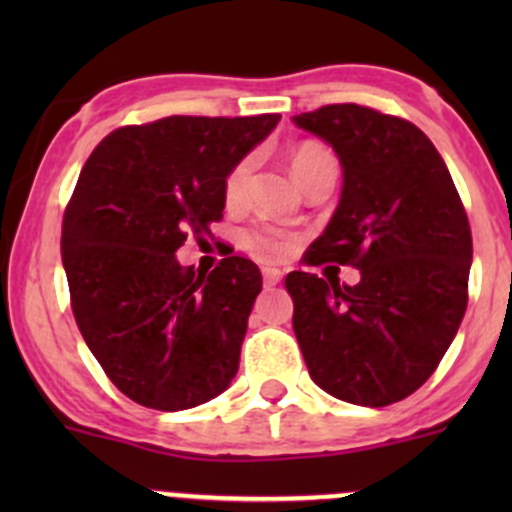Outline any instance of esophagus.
<instances>
[{
	"label": "esophagus",
	"mask_w": 512,
	"mask_h": 512,
	"mask_svg": "<svg viewBox=\"0 0 512 512\" xmlns=\"http://www.w3.org/2000/svg\"><path fill=\"white\" fill-rule=\"evenodd\" d=\"M282 282V272L277 267H262V285L275 287Z\"/></svg>",
	"instance_id": "1"
}]
</instances>
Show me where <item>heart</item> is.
<instances>
[{"label":"heart","mask_w":512,"mask_h":512,"mask_svg":"<svg viewBox=\"0 0 512 512\" xmlns=\"http://www.w3.org/2000/svg\"><path fill=\"white\" fill-rule=\"evenodd\" d=\"M289 163H292V173L294 178H297V183H302L304 175L312 173L317 165L334 163V158L327 148L317 146V143H302V146H297L292 153H289ZM250 170H252L250 158H242L240 163H235L230 168V173H227L225 178V188H223L227 205H237L242 200L247 178H250ZM242 242H245L247 250L257 252V255L262 257H280L285 255L289 247L285 232L275 230V227L270 225H255L250 227V230H245Z\"/></svg>","instance_id":"obj_1"}]
</instances>
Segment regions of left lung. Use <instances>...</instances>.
I'll return each instance as SVG.
<instances>
[{
    "instance_id": "8db88e82",
    "label": "left lung",
    "mask_w": 512,
    "mask_h": 512,
    "mask_svg": "<svg viewBox=\"0 0 512 512\" xmlns=\"http://www.w3.org/2000/svg\"><path fill=\"white\" fill-rule=\"evenodd\" d=\"M294 123L324 138L344 168L337 213L302 262L361 270L356 285L289 272L299 349L327 394L396 404L426 384L466 314V208L441 153L406 118L329 103Z\"/></svg>"
}]
</instances>
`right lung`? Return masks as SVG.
<instances>
[{
    "label": "right lung",
    "instance_id": "right-lung-1",
    "mask_svg": "<svg viewBox=\"0 0 512 512\" xmlns=\"http://www.w3.org/2000/svg\"><path fill=\"white\" fill-rule=\"evenodd\" d=\"M280 121L168 116L108 133L79 175L61 225V260L84 342L121 394L183 411L235 379L262 275L230 255L213 272L175 250L223 220L225 178Z\"/></svg>",
    "mask_w": 512,
    "mask_h": 512
}]
</instances>
